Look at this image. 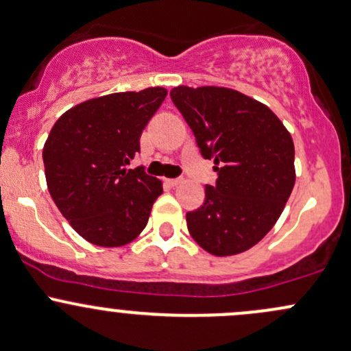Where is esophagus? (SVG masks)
<instances>
[{
    "mask_svg": "<svg viewBox=\"0 0 351 351\" xmlns=\"http://www.w3.org/2000/svg\"><path fill=\"white\" fill-rule=\"evenodd\" d=\"M165 182H167L171 187H176V186H179L180 182H182V179H167Z\"/></svg>",
    "mask_w": 351,
    "mask_h": 351,
    "instance_id": "esophagus-1",
    "label": "esophagus"
}]
</instances>
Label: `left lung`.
<instances>
[{
	"instance_id": "1",
	"label": "left lung",
	"mask_w": 351,
	"mask_h": 351,
	"mask_svg": "<svg viewBox=\"0 0 351 351\" xmlns=\"http://www.w3.org/2000/svg\"><path fill=\"white\" fill-rule=\"evenodd\" d=\"M171 99L194 132L216 186L186 214L192 239L214 256L247 251L280 219L295 186V145L269 107L224 86H176Z\"/></svg>"
}]
</instances>
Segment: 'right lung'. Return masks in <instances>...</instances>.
<instances>
[{
	"label": "right lung",
	"mask_w": 351,
	"mask_h": 351,
	"mask_svg": "<svg viewBox=\"0 0 351 351\" xmlns=\"http://www.w3.org/2000/svg\"><path fill=\"white\" fill-rule=\"evenodd\" d=\"M167 90L150 86L90 99L55 122L43 147L47 186L71 228L101 247L125 246L144 231L162 182L144 167L142 130Z\"/></svg>",
	"instance_id": "right-lung-1"
}]
</instances>
